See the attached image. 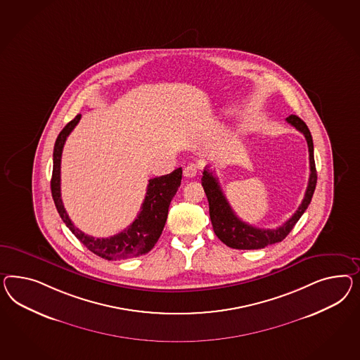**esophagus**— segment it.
Instances as JSON below:
<instances>
[{"label": "esophagus", "mask_w": 360, "mask_h": 360, "mask_svg": "<svg viewBox=\"0 0 360 360\" xmlns=\"http://www.w3.org/2000/svg\"><path fill=\"white\" fill-rule=\"evenodd\" d=\"M198 170H199V166L196 164H188L184 170V174H185L186 178H193L198 173Z\"/></svg>", "instance_id": "1"}]
</instances>
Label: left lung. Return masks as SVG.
<instances>
[{"label": "left lung", "mask_w": 360, "mask_h": 360, "mask_svg": "<svg viewBox=\"0 0 360 360\" xmlns=\"http://www.w3.org/2000/svg\"><path fill=\"white\" fill-rule=\"evenodd\" d=\"M285 120L296 129H299L307 139L308 149H309L311 174H309V182H308V187L304 195L302 205H299L297 211L292 214L291 219L287 220L279 228L261 229L238 219L237 214H234L231 205L228 203L214 173L208 167H205L203 172L202 186L205 188V193L208 199L210 217L212 221L214 234L220 238V241H223L229 248L240 249V250H254V249H263L267 245L281 243L291 232L295 224L299 221V219L302 217V214L311 203V196L317 184V172H316V164H314L311 131L308 129V127L302 119L296 115H290Z\"/></svg>", "instance_id": "8db88e82"}]
</instances>
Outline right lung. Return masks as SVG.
Listing matches in <instances>:
<instances>
[{"mask_svg": "<svg viewBox=\"0 0 360 360\" xmlns=\"http://www.w3.org/2000/svg\"><path fill=\"white\" fill-rule=\"evenodd\" d=\"M79 119L81 115H77L63 128L53 146V170L51 178V191L60 217L70 229V232L75 234L91 253L97 254L101 258H105L108 261H117L134 258L150 252L164 231L169 205L176 194L178 187L181 186L182 167L175 169L170 174L149 179L146 199L141 205V211L137 214L135 221L129 226H127L123 232L107 238H96L93 236L85 234L76 228L75 224L69 219L61 200L60 190V165L63 148L69 134L77 126Z\"/></svg>", "mask_w": 360, "mask_h": 360, "instance_id": "right-lung-1", "label": "right lung"}]
</instances>
